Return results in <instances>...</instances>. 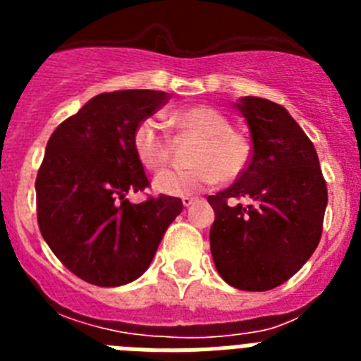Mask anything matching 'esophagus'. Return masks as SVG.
Wrapping results in <instances>:
<instances>
[{
    "mask_svg": "<svg viewBox=\"0 0 361 361\" xmlns=\"http://www.w3.org/2000/svg\"><path fill=\"white\" fill-rule=\"evenodd\" d=\"M195 202V199L193 197H183V204H184V208H190L191 204Z\"/></svg>",
    "mask_w": 361,
    "mask_h": 361,
    "instance_id": "esophagus-1",
    "label": "esophagus"
}]
</instances>
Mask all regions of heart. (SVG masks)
<instances>
[{"mask_svg":"<svg viewBox=\"0 0 361 361\" xmlns=\"http://www.w3.org/2000/svg\"><path fill=\"white\" fill-rule=\"evenodd\" d=\"M168 123L200 137L190 170H164L153 178V190L168 197H186L222 180H235L250 164L251 146L242 133L231 130L228 117L208 104L173 110ZM137 159L148 170H159L168 159V137L164 126L146 117L133 132Z\"/></svg>","mask_w":361,"mask_h":361,"instance_id":"heart-1","label":"heart"}]
</instances>
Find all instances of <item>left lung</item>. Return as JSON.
Wrapping results in <instances>:
<instances>
[{
    "label": "left lung",
    "mask_w": 361,
    "mask_h": 361,
    "mask_svg": "<svg viewBox=\"0 0 361 361\" xmlns=\"http://www.w3.org/2000/svg\"><path fill=\"white\" fill-rule=\"evenodd\" d=\"M233 106L250 126L253 153L233 186L208 197L215 212L212 257L233 288L269 291L317 250L327 186L317 149L286 108L251 95ZM231 198H245L248 206Z\"/></svg>",
    "instance_id": "left-lung-1"
}]
</instances>
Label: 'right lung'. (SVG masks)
<instances>
[{
    "label": "right lung",
    "instance_id": "add662e5",
    "mask_svg": "<svg viewBox=\"0 0 361 361\" xmlns=\"http://www.w3.org/2000/svg\"><path fill=\"white\" fill-rule=\"evenodd\" d=\"M166 101L159 90L99 94L47 142L36 178L37 224L54 255L85 282L117 288L139 279L183 212L177 197L126 199L149 184L133 132Z\"/></svg>",
    "mask_w": 361,
    "mask_h": 361
}]
</instances>
